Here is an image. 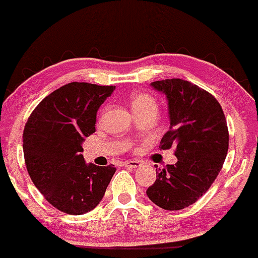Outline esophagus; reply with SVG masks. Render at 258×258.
Masks as SVG:
<instances>
[{"label":"esophagus","instance_id":"34e87169","mask_svg":"<svg viewBox=\"0 0 258 258\" xmlns=\"http://www.w3.org/2000/svg\"><path fill=\"white\" fill-rule=\"evenodd\" d=\"M125 166L126 168H138V166H141V161L140 160H129L125 163Z\"/></svg>","mask_w":258,"mask_h":258}]
</instances>
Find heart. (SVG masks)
Wrapping results in <instances>:
<instances>
[{
    "label": "heart",
    "mask_w": 258,
    "mask_h": 258,
    "mask_svg": "<svg viewBox=\"0 0 258 258\" xmlns=\"http://www.w3.org/2000/svg\"><path fill=\"white\" fill-rule=\"evenodd\" d=\"M131 104L132 108L136 112V111H140V109L146 108V107L156 106V102H155L151 95L146 94V93H134L131 97Z\"/></svg>",
    "instance_id": "heart-1"
}]
</instances>
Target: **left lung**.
<instances>
[{
    "instance_id": "left-lung-1",
    "label": "left lung",
    "mask_w": 258,
    "mask_h": 258,
    "mask_svg": "<svg viewBox=\"0 0 258 258\" xmlns=\"http://www.w3.org/2000/svg\"><path fill=\"white\" fill-rule=\"evenodd\" d=\"M151 86L168 99L170 126L160 150L174 147L177 163L156 169L146 194L157 207L179 211L198 202L222 169L229 150L226 117L217 99L190 81L166 79Z\"/></svg>"
}]
</instances>
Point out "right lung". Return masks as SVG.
<instances>
[{"label": "right lung", "mask_w": 258, "mask_h": 258, "mask_svg": "<svg viewBox=\"0 0 258 258\" xmlns=\"http://www.w3.org/2000/svg\"><path fill=\"white\" fill-rule=\"evenodd\" d=\"M115 86L70 83L37 104L23 132L27 170L45 199L67 214L99 204L116 168L86 164L84 138L95 132L97 111Z\"/></svg>", "instance_id": "add662e5"}]
</instances>
